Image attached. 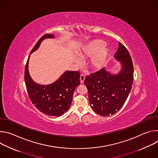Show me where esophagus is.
<instances>
[{
	"mask_svg": "<svg viewBox=\"0 0 158 158\" xmlns=\"http://www.w3.org/2000/svg\"><path fill=\"white\" fill-rule=\"evenodd\" d=\"M85 76L84 74H81V76H80V81H81V83H83L84 81V79H85Z\"/></svg>",
	"mask_w": 158,
	"mask_h": 158,
	"instance_id": "obj_1",
	"label": "esophagus"
}]
</instances>
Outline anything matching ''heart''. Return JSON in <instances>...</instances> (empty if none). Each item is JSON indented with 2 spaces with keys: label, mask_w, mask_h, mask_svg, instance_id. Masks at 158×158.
<instances>
[{
  "label": "heart",
  "mask_w": 158,
  "mask_h": 158,
  "mask_svg": "<svg viewBox=\"0 0 158 158\" xmlns=\"http://www.w3.org/2000/svg\"><path fill=\"white\" fill-rule=\"evenodd\" d=\"M106 45L105 42L102 40H94L88 43L84 47L79 56L82 58L93 57L91 60V65L95 69H100L107 62L110 54V50L107 48H103ZM76 62L78 64L81 63L79 58L76 59Z\"/></svg>",
  "instance_id": "b5f03b06"
}]
</instances>
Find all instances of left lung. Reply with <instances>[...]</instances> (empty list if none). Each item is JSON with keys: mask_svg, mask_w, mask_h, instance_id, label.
Returning a JSON list of instances; mask_svg holds the SVG:
<instances>
[{"mask_svg": "<svg viewBox=\"0 0 158 158\" xmlns=\"http://www.w3.org/2000/svg\"><path fill=\"white\" fill-rule=\"evenodd\" d=\"M114 57L121 62L122 69L118 74H111L102 68L87 76L84 80L90 104L95 112L102 116L114 114L123 107L133 83L131 57L120 42Z\"/></svg>", "mask_w": 158, "mask_h": 158, "instance_id": "8db88e82", "label": "left lung"}]
</instances>
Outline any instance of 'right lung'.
Segmentation results:
<instances>
[{"label": "right lung", "instance_id": "obj_1", "mask_svg": "<svg viewBox=\"0 0 158 158\" xmlns=\"http://www.w3.org/2000/svg\"><path fill=\"white\" fill-rule=\"evenodd\" d=\"M53 34H45L39 40L31 54L37 50L41 42L46 38H54ZM27 59L24 73V79L29 97L32 103L44 114L52 116H60L69 109L77 86L80 84L79 71H65L55 82L40 85L31 79Z\"/></svg>", "mask_w": 158, "mask_h": 158}]
</instances>
